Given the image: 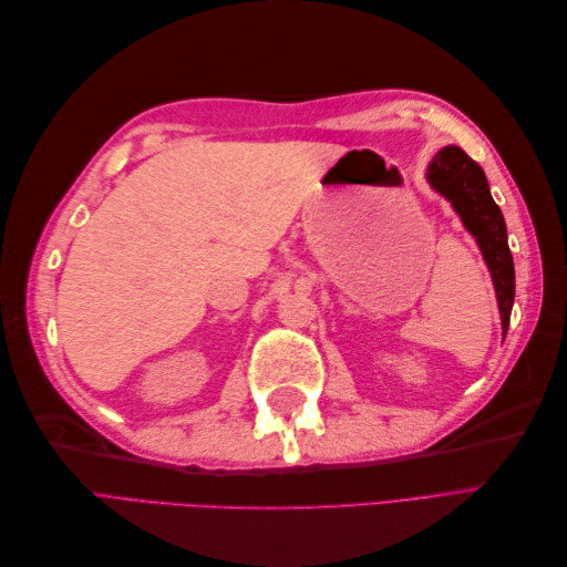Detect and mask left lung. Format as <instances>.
Returning a JSON list of instances; mask_svg holds the SVG:
<instances>
[{"label":"left lung","mask_w":567,"mask_h":567,"mask_svg":"<svg viewBox=\"0 0 567 567\" xmlns=\"http://www.w3.org/2000/svg\"><path fill=\"white\" fill-rule=\"evenodd\" d=\"M427 182L454 205L463 225L475 236L480 250H483L485 262L492 271L506 336L513 298H516V271H513L506 221L499 205L494 203L489 194L483 167L468 158L458 146H447L437 153L431 167H427Z\"/></svg>","instance_id":"8db88e82"}]
</instances>
